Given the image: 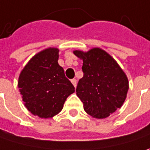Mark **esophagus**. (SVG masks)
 <instances>
[{
  "instance_id": "esophagus-1",
  "label": "esophagus",
  "mask_w": 150,
  "mask_h": 150,
  "mask_svg": "<svg viewBox=\"0 0 150 150\" xmlns=\"http://www.w3.org/2000/svg\"><path fill=\"white\" fill-rule=\"evenodd\" d=\"M71 82H72V84L74 85V87H76V84H77V82H76V80L75 79H72L71 80Z\"/></svg>"
}]
</instances>
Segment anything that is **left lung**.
I'll list each match as a JSON object with an SVG mask.
<instances>
[{
  "label": "left lung",
  "instance_id": "8db88e82",
  "mask_svg": "<svg viewBox=\"0 0 150 150\" xmlns=\"http://www.w3.org/2000/svg\"><path fill=\"white\" fill-rule=\"evenodd\" d=\"M82 58L83 77L79 80L76 94L84 110L96 118H105L124 104L129 89L128 79L116 61L101 49L88 52L74 51Z\"/></svg>",
  "mask_w": 150,
  "mask_h": 150
}]
</instances>
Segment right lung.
I'll use <instances>...</instances> for the list:
<instances>
[{"label": "right lung", "mask_w": 150, "mask_h": 150, "mask_svg": "<svg viewBox=\"0 0 150 150\" xmlns=\"http://www.w3.org/2000/svg\"><path fill=\"white\" fill-rule=\"evenodd\" d=\"M58 50L49 48L34 56L21 71L18 87L25 107L43 118L60 112L75 87L58 64Z\"/></svg>", "instance_id": "right-lung-1"}]
</instances>
